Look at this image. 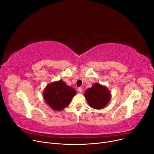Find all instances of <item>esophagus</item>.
<instances>
[{
  "mask_svg": "<svg viewBox=\"0 0 154 154\" xmlns=\"http://www.w3.org/2000/svg\"><path fill=\"white\" fill-rule=\"evenodd\" d=\"M78 91H79V92H82V91H83V89H82V87H78Z\"/></svg>",
  "mask_w": 154,
  "mask_h": 154,
  "instance_id": "1",
  "label": "esophagus"
}]
</instances>
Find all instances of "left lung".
Instances as JSON below:
<instances>
[{"label":"left lung","mask_w":154,"mask_h":154,"mask_svg":"<svg viewBox=\"0 0 154 154\" xmlns=\"http://www.w3.org/2000/svg\"><path fill=\"white\" fill-rule=\"evenodd\" d=\"M88 105L95 109H101L110 100V94L107 88L99 83H95L85 92Z\"/></svg>","instance_id":"8db88e82"}]
</instances>
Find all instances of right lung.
Segmentation results:
<instances>
[{
    "mask_svg": "<svg viewBox=\"0 0 154 154\" xmlns=\"http://www.w3.org/2000/svg\"><path fill=\"white\" fill-rule=\"evenodd\" d=\"M76 91L62 80L50 83L43 95L45 101L54 110H61L69 105Z\"/></svg>",
    "mask_w": 154,
    "mask_h": 154,
    "instance_id": "right-lung-1",
    "label": "right lung"
}]
</instances>
